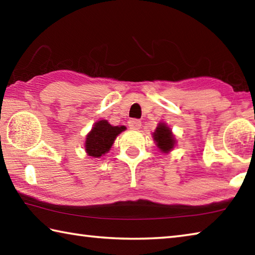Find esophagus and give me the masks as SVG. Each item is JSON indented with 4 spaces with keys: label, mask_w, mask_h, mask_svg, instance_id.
<instances>
[{
    "label": "esophagus",
    "mask_w": 255,
    "mask_h": 255,
    "mask_svg": "<svg viewBox=\"0 0 255 255\" xmlns=\"http://www.w3.org/2000/svg\"><path fill=\"white\" fill-rule=\"evenodd\" d=\"M128 126L130 129H135V130H138L141 127V122L138 119H130L128 122Z\"/></svg>",
    "instance_id": "esophagus-1"
}]
</instances>
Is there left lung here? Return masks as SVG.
Listing matches in <instances>:
<instances>
[{"instance_id":"8db88e82","label":"left lung","mask_w":255,"mask_h":255,"mask_svg":"<svg viewBox=\"0 0 255 255\" xmlns=\"http://www.w3.org/2000/svg\"><path fill=\"white\" fill-rule=\"evenodd\" d=\"M152 139H154L158 149L161 152H164V154H168L176 146V139L173 135L172 129L165 123L158 124V126L156 127V130L152 132Z\"/></svg>"}]
</instances>
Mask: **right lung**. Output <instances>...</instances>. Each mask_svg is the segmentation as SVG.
<instances>
[{
  "label": "right lung",
  "instance_id": "right-lung-1",
  "mask_svg": "<svg viewBox=\"0 0 255 255\" xmlns=\"http://www.w3.org/2000/svg\"><path fill=\"white\" fill-rule=\"evenodd\" d=\"M126 130L125 126H113L107 120H98L88 132L85 141V150L88 156L100 158L110 150L119 133Z\"/></svg>",
  "mask_w": 255,
  "mask_h": 255
}]
</instances>
